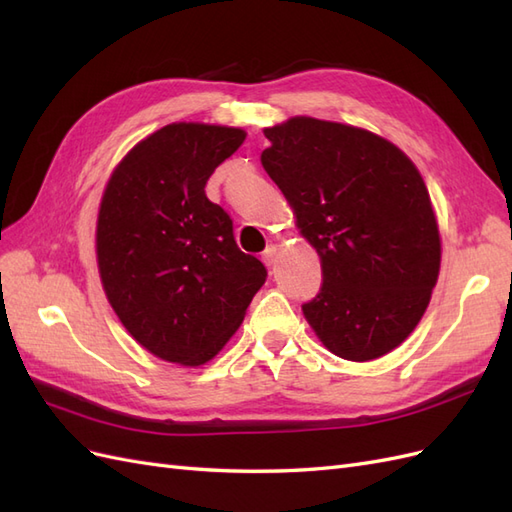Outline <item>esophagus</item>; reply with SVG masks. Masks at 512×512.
I'll use <instances>...</instances> for the list:
<instances>
[{
	"label": "esophagus",
	"instance_id": "34e87169",
	"mask_svg": "<svg viewBox=\"0 0 512 512\" xmlns=\"http://www.w3.org/2000/svg\"><path fill=\"white\" fill-rule=\"evenodd\" d=\"M275 258H277V250H275V245H269L265 252H262V262H265L267 267H271V265H275Z\"/></svg>",
	"mask_w": 512,
	"mask_h": 512
}]
</instances>
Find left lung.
I'll list each match as a JSON object with an SVG mask.
<instances>
[{"mask_svg":"<svg viewBox=\"0 0 512 512\" xmlns=\"http://www.w3.org/2000/svg\"><path fill=\"white\" fill-rule=\"evenodd\" d=\"M265 136L260 162L322 262L307 322L342 359L391 352L423 318L440 273L421 173L393 143L344 123L292 117Z\"/></svg>","mask_w":512,"mask_h":512,"instance_id":"8db88e82","label":"left lung"}]
</instances>
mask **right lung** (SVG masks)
<instances>
[{
    "label": "right lung",
    "mask_w": 512,
    "mask_h": 512,
    "mask_svg": "<svg viewBox=\"0 0 512 512\" xmlns=\"http://www.w3.org/2000/svg\"><path fill=\"white\" fill-rule=\"evenodd\" d=\"M245 141L239 128L170 123L113 170L98 213L102 286L123 327L164 361L203 365L243 322L267 280L211 203L213 170Z\"/></svg>",
    "instance_id": "obj_1"
}]
</instances>
